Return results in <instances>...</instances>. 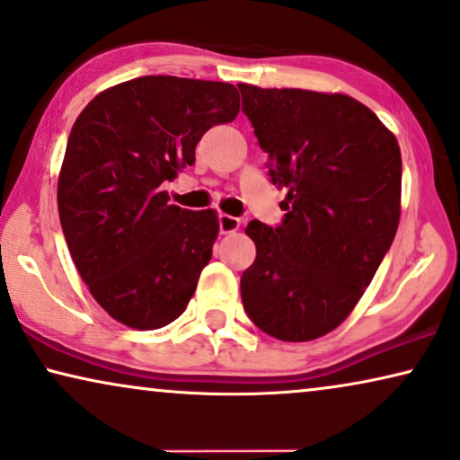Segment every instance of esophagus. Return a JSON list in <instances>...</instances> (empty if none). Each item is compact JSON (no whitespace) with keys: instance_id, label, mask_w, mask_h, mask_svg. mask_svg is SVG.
Returning a JSON list of instances; mask_svg holds the SVG:
<instances>
[{"instance_id":"1","label":"esophagus","mask_w":460,"mask_h":460,"mask_svg":"<svg viewBox=\"0 0 460 460\" xmlns=\"http://www.w3.org/2000/svg\"><path fill=\"white\" fill-rule=\"evenodd\" d=\"M238 228H241V219L226 216V213L219 216V232H222V234H232V232H236Z\"/></svg>"}]
</instances>
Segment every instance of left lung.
I'll return each mask as SVG.
<instances>
[{"instance_id":"left-lung-1","label":"left lung","mask_w":460,"mask_h":460,"mask_svg":"<svg viewBox=\"0 0 460 460\" xmlns=\"http://www.w3.org/2000/svg\"><path fill=\"white\" fill-rule=\"evenodd\" d=\"M243 112L285 188L279 228L244 232L255 261L243 305L280 341H312L349 316L392 247L400 224L402 156L395 136L345 93L238 84Z\"/></svg>"}]
</instances>
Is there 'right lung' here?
Segmentation results:
<instances>
[{
    "label": "right lung",
    "instance_id": "add662e5",
    "mask_svg": "<svg viewBox=\"0 0 460 460\" xmlns=\"http://www.w3.org/2000/svg\"><path fill=\"white\" fill-rule=\"evenodd\" d=\"M238 109L230 84L150 75L100 92L75 121L58 175L60 224L79 276L117 323L161 329L192 299L217 213L169 205L161 186L194 165L205 131Z\"/></svg>",
    "mask_w": 460,
    "mask_h": 460
}]
</instances>
